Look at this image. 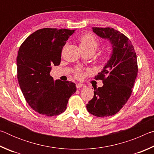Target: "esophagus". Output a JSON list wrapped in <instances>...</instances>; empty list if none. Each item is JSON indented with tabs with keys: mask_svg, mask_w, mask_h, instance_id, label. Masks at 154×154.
<instances>
[{
	"mask_svg": "<svg viewBox=\"0 0 154 154\" xmlns=\"http://www.w3.org/2000/svg\"><path fill=\"white\" fill-rule=\"evenodd\" d=\"M76 87L77 89H80V88H85V85L84 84H82V83H77Z\"/></svg>",
	"mask_w": 154,
	"mask_h": 154,
	"instance_id": "34e87169",
	"label": "esophagus"
}]
</instances>
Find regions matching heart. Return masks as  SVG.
Masks as SVG:
<instances>
[{"mask_svg":"<svg viewBox=\"0 0 154 154\" xmlns=\"http://www.w3.org/2000/svg\"><path fill=\"white\" fill-rule=\"evenodd\" d=\"M79 42L80 49H82V51L91 52L93 54L97 50L99 46V42L97 38L94 35H91V34H84L79 38ZM109 59V54H105L100 56V58H99V61H100V63L105 64L107 62ZM75 75H76L77 77H79L81 76V73L79 70H77L76 72H75Z\"/></svg>","mask_w":154,"mask_h":154,"instance_id":"heart-1","label":"heart"}]
</instances>
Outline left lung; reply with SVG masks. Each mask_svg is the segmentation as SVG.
Masks as SVG:
<instances>
[{
    "label": "left lung",
    "mask_w": 154,
    "mask_h": 154,
    "mask_svg": "<svg viewBox=\"0 0 154 154\" xmlns=\"http://www.w3.org/2000/svg\"><path fill=\"white\" fill-rule=\"evenodd\" d=\"M100 38L112 45L111 58L96 80L103 81V87L94 88V97L87 104L90 113L96 117L116 114L128 100L137 76V55L131 41L113 28H92Z\"/></svg>",
    "instance_id": "1"
}]
</instances>
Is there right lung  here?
I'll return each instance as SVG.
<instances>
[{
	"label": "right lung",
	"mask_w": 154,
	"mask_h": 154,
	"mask_svg": "<svg viewBox=\"0 0 154 154\" xmlns=\"http://www.w3.org/2000/svg\"><path fill=\"white\" fill-rule=\"evenodd\" d=\"M75 30L42 28L28 36L17 57V74L23 95L33 110L45 116L66 110L69 98L76 92L71 82H54L51 66H58L61 53Z\"/></svg>",
	"instance_id": "obj_1"
}]
</instances>
